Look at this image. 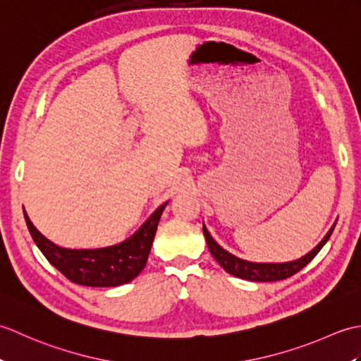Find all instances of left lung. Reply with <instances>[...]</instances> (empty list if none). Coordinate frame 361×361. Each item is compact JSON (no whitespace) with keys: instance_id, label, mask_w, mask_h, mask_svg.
<instances>
[{"instance_id":"obj_1","label":"left lung","mask_w":361,"mask_h":361,"mask_svg":"<svg viewBox=\"0 0 361 361\" xmlns=\"http://www.w3.org/2000/svg\"><path fill=\"white\" fill-rule=\"evenodd\" d=\"M335 225L331 228V231L326 234L324 239L309 252V255H305L304 257L298 260H293V262H286V264H255V262H248V260H242L239 257L229 255L228 251H225L220 245H217V242L212 239L204 225H203V234L206 237V243H208L211 255L216 257V260L221 267H224L225 271L247 281L273 282V281L287 279L290 276L296 274L299 270H302V268L318 255L319 250L324 247V243L329 240V237H331Z\"/></svg>"}]
</instances>
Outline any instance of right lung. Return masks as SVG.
Here are the masks:
<instances>
[{"mask_svg":"<svg viewBox=\"0 0 361 361\" xmlns=\"http://www.w3.org/2000/svg\"><path fill=\"white\" fill-rule=\"evenodd\" d=\"M166 204H161L130 239L99 250L57 247L30 224L26 211L25 220L37 247L65 278L88 287H116L133 281L142 271Z\"/></svg>","mask_w":361,"mask_h":361,"instance_id":"1","label":"right lung"}]
</instances>
